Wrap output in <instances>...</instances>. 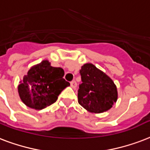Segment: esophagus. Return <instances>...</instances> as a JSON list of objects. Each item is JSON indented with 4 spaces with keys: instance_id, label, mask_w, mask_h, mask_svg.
I'll list each match as a JSON object with an SVG mask.
<instances>
[{
    "instance_id": "34e87169",
    "label": "esophagus",
    "mask_w": 150,
    "mask_h": 150,
    "mask_svg": "<svg viewBox=\"0 0 150 150\" xmlns=\"http://www.w3.org/2000/svg\"><path fill=\"white\" fill-rule=\"evenodd\" d=\"M71 86L72 88H74V89L76 88V86H77V83H76V82H75V80H73V81L71 82Z\"/></svg>"
}]
</instances>
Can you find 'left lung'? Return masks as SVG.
Instances as JSON below:
<instances>
[{"label":"left lung","mask_w":150,"mask_h":150,"mask_svg":"<svg viewBox=\"0 0 150 150\" xmlns=\"http://www.w3.org/2000/svg\"><path fill=\"white\" fill-rule=\"evenodd\" d=\"M82 83L78 90L80 105L91 112L110 109L117 100V90L112 80L92 64H86L79 71Z\"/></svg>","instance_id":"left-lung-1"}]
</instances>
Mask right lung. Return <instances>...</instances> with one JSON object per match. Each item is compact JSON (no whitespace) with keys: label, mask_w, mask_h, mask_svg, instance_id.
<instances>
[{"label":"right lung","mask_w":150,"mask_h":150,"mask_svg":"<svg viewBox=\"0 0 150 150\" xmlns=\"http://www.w3.org/2000/svg\"><path fill=\"white\" fill-rule=\"evenodd\" d=\"M64 75L61 67H52L48 60L32 67L18 86L23 102L34 109L53 104L61 91L70 86L63 78Z\"/></svg>","instance_id":"obj_1"}]
</instances>
